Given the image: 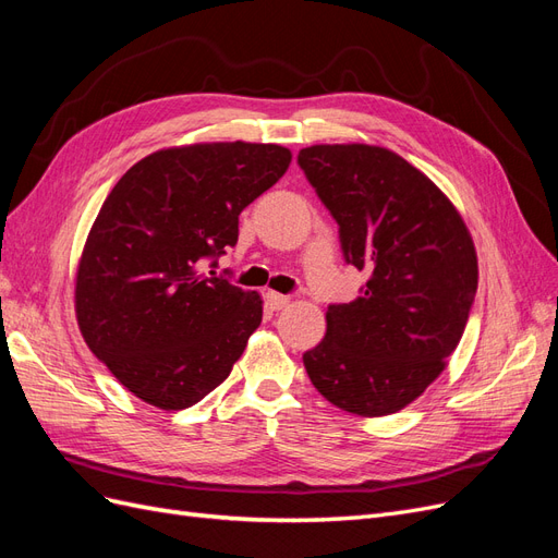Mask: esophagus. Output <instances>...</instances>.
I'll return each mask as SVG.
<instances>
[{
    "label": "esophagus",
    "mask_w": 558,
    "mask_h": 558,
    "mask_svg": "<svg viewBox=\"0 0 558 558\" xmlns=\"http://www.w3.org/2000/svg\"><path fill=\"white\" fill-rule=\"evenodd\" d=\"M265 300H267L269 310H283V307L289 305V302H291V298H289V295L277 293V291H267V293H265Z\"/></svg>",
    "instance_id": "1"
}]
</instances>
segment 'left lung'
Wrapping results in <instances>:
<instances>
[{
    "instance_id": "8db88e82",
    "label": "left lung",
    "mask_w": 558,
    "mask_h": 558,
    "mask_svg": "<svg viewBox=\"0 0 558 558\" xmlns=\"http://www.w3.org/2000/svg\"><path fill=\"white\" fill-rule=\"evenodd\" d=\"M298 162L340 226L363 293L326 312L302 363L316 391L359 416L408 408L440 377L477 293V251L451 199L398 154L316 144Z\"/></svg>"
}]
</instances>
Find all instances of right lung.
Here are the masks:
<instances>
[{
    "label": "right lung",
    "mask_w": 558,
    "mask_h": 558,
    "mask_svg": "<svg viewBox=\"0 0 558 558\" xmlns=\"http://www.w3.org/2000/svg\"><path fill=\"white\" fill-rule=\"evenodd\" d=\"M279 144L162 148L113 185L83 246V340L130 393L177 412L223 384L263 320V298L202 272L238 244L240 214L286 174Z\"/></svg>",
    "instance_id": "obj_1"
}]
</instances>
